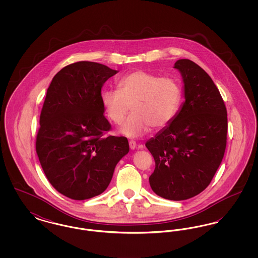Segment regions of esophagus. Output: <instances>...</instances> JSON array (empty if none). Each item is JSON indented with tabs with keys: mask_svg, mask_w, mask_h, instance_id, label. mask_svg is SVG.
Wrapping results in <instances>:
<instances>
[{
	"mask_svg": "<svg viewBox=\"0 0 258 258\" xmlns=\"http://www.w3.org/2000/svg\"><path fill=\"white\" fill-rule=\"evenodd\" d=\"M128 144H130V148L132 150H135V148H136V142H135V140H130Z\"/></svg>",
	"mask_w": 258,
	"mask_h": 258,
	"instance_id": "obj_1",
	"label": "esophagus"
}]
</instances>
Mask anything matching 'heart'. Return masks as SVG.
<instances>
[{
	"label": "heart",
	"mask_w": 258,
	"mask_h": 258,
	"mask_svg": "<svg viewBox=\"0 0 258 258\" xmlns=\"http://www.w3.org/2000/svg\"><path fill=\"white\" fill-rule=\"evenodd\" d=\"M118 90L101 95L104 111L111 122L121 124L131 110L134 113L120 128L121 134L138 137L153 130H162L175 120L181 109L183 89L174 76H160L143 71L124 74Z\"/></svg>",
	"instance_id": "b5f03b06"
}]
</instances>
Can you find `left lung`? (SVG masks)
<instances>
[{"mask_svg": "<svg viewBox=\"0 0 258 258\" xmlns=\"http://www.w3.org/2000/svg\"><path fill=\"white\" fill-rule=\"evenodd\" d=\"M183 77L184 102L177 117L145 144L156 162L149 177L154 192L185 200L211 183L224 156L227 112L219 89L195 61L174 66Z\"/></svg>", "mask_w": 258, "mask_h": 258, "instance_id": "8db88e82", "label": "left lung"}]
</instances>
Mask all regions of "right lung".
Instances as JSON below:
<instances>
[{
	"label": "right lung",
	"instance_id": "add662e5",
	"mask_svg": "<svg viewBox=\"0 0 258 258\" xmlns=\"http://www.w3.org/2000/svg\"><path fill=\"white\" fill-rule=\"evenodd\" d=\"M118 72L94 61L71 63L47 89L36 140L50 184L64 197L84 200L102 194L128 151L123 136L107 135L101 88Z\"/></svg>",
	"mask_w": 258,
	"mask_h": 258
}]
</instances>
